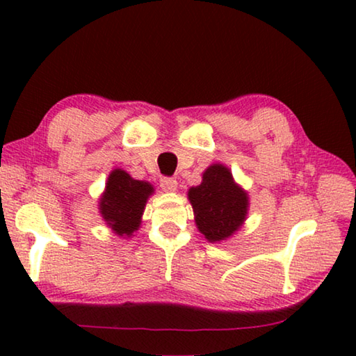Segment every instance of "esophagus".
Instances as JSON below:
<instances>
[{"mask_svg":"<svg viewBox=\"0 0 356 356\" xmlns=\"http://www.w3.org/2000/svg\"><path fill=\"white\" fill-rule=\"evenodd\" d=\"M160 186L165 191H176L177 188V180L174 177H161L160 179Z\"/></svg>","mask_w":356,"mask_h":356,"instance_id":"esophagus-1","label":"esophagus"}]
</instances>
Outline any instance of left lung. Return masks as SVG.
<instances>
[{"mask_svg": "<svg viewBox=\"0 0 356 356\" xmlns=\"http://www.w3.org/2000/svg\"><path fill=\"white\" fill-rule=\"evenodd\" d=\"M197 229L209 242H220L237 231L248 210V196L234 184L226 166L213 165L202 184L188 191Z\"/></svg>", "mask_w": 356, "mask_h": 356, "instance_id": "8db88e82", "label": "left lung"}]
</instances>
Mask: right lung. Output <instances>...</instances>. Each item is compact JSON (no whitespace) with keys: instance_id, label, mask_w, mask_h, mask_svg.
<instances>
[{"instance_id":"obj_1","label":"right lung","mask_w":356,"mask_h":356,"mask_svg":"<svg viewBox=\"0 0 356 356\" xmlns=\"http://www.w3.org/2000/svg\"><path fill=\"white\" fill-rule=\"evenodd\" d=\"M152 191L150 184L131 179L122 170H114L100 200V213L119 236H131L140 227L144 206Z\"/></svg>"}]
</instances>
